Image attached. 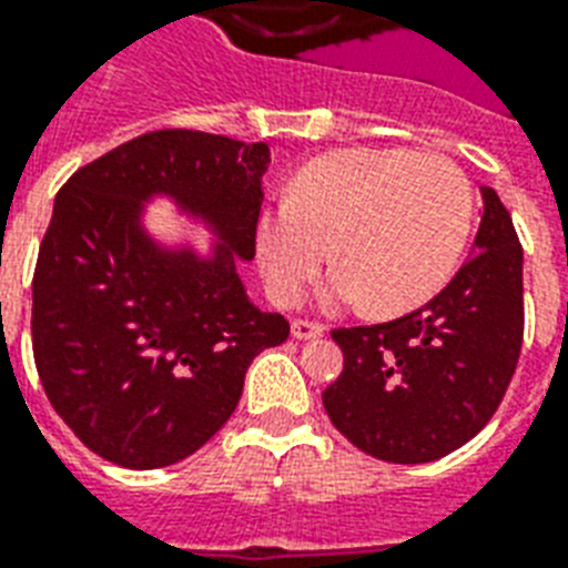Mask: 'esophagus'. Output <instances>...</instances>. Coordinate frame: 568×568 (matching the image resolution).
Returning a JSON list of instances; mask_svg holds the SVG:
<instances>
[{"mask_svg":"<svg viewBox=\"0 0 568 568\" xmlns=\"http://www.w3.org/2000/svg\"><path fill=\"white\" fill-rule=\"evenodd\" d=\"M292 335L297 341H312V338H321L324 335V326L321 324H312V321H294L292 324Z\"/></svg>","mask_w":568,"mask_h":568,"instance_id":"34e87169","label":"esophagus"}]
</instances>
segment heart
<instances>
[{
	"label": "heart",
	"mask_w": 568,
	"mask_h": 568,
	"mask_svg": "<svg viewBox=\"0 0 568 568\" xmlns=\"http://www.w3.org/2000/svg\"><path fill=\"white\" fill-rule=\"evenodd\" d=\"M469 230L473 186L452 160L344 149L312 160L288 183L285 204L262 212L256 256L268 292L294 303L329 251L326 306L364 303L394 317L449 283Z\"/></svg>",
	"instance_id": "obj_1"
}]
</instances>
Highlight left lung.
Masks as SVG:
<instances>
[{
	"instance_id": "obj_1",
	"label": "left lung",
	"mask_w": 568,
	"mask_h": 568,
	"mask_svg": "<svg viewBox=\"0 0 568 568\" xmlns=\"http://www.w3.org/2000/svg\"><path fill=\"white\" fill-rule=\"evenodd\" d=\"M476 244L444 292L388 324L335 329L344 371L324 390L332 426L390 464H428L487 426L523 349V247L481 186Z\"/></svg>"
}]
</instances>
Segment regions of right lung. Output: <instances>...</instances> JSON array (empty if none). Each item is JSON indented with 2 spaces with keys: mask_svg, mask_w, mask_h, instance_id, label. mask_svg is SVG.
Masks as SVG:
<instances>
[{
  "mask_svg": "<svg viewBox=\"0 0 568 568\" xmlns=\"http://www.w3.org/2000/svg\"><path fill=\"white\" fill-rule=\"evenodd\" d=\"M265 142L154 131L67 180L34 271L31 335L45 396L81 444L128 469L189 458L236 412L244 373L288 338L239 276L253 260ZM165 200L204 229L150 230Z\"/></svg>",
  "mask_w": 568,
  "mask_h": 568,
  "instance_id": "add662e5",
  "label": "right lung"
}]
</instances>
